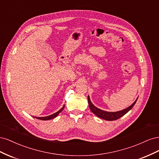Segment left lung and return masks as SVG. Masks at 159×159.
<instances>
[{
  "label": "left lung",
  "instance_id": "obj_1",
  "mask_svg": "<svg viewBox=\"0 0 159 159\" xmlns=\"http://www.w3.org/2000/svg\"><path fill=\"white\" fill-rule=\"evenodd\" d=\"M137 99L131 105H130L129 107L123 110L119 111H117V112H108V111H103L94 106L93 103H91L89 97L88 96V103H89V107L90 110L96 115V116H98V117L102 118L103 119L107 120V121H114V120H117L120 117H123L124 115H125L128 111H129L133 107L134 104H135L137 102Z\"/></svg>",
  "mask_w": 159,
  "mask_h": 159
}]
</instances>
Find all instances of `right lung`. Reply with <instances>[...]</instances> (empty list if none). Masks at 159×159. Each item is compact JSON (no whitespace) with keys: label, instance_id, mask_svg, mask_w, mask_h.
Here are the masks:
<instances>
[{"label":"right lung","instance_id":"right-lung-1","mask_svg":"<svg viewBox=\"0 0 159 159\" xmlns=\"http://www.w3.org/2000/svg\"><path fill=\"white\" fill-rule=\"evenodd\" d=\"M64 105L63 106V107H62L61 109H60V110L58 111L55 113H54V114H52V115H49V116H47V117H35V118H36V119H40V120H44V121H46V120L52 119H53V118H55L56 116H57V115H58V114L61 111L64 109Z\"/></svg>","mask_w":159,"mask_h":159}]
</instances>
